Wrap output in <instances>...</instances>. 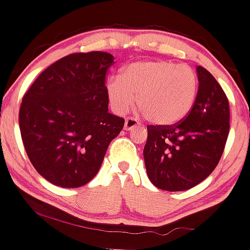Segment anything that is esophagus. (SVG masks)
<instances>
[{
  "label": "esophagus",
  "instance_id": "34e87169",
  "mask_svg": "<svg viewBox=\"0 0 250 250\" xmlns=\"http://www.w3.org/2000/svg\"><path fill=\"white\" fill-rule=\"evenodd\" d=\"M140 127V123L139 121H137L135 118L132 117H128L125 122V130H133V129H137V128Z\"/></svg>",
  "mask_w": 250,
  "mask_h": 250
}]
</instances>
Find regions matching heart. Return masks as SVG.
<instances>
[{"label":"heart","instance_id":"1","mask_svg":"<svg viewBox=\"0 0 250 250\" xmlns=\"http://www.w3.org/2000/svg\"><path fill=\"white\" fill-rule=\"evenodd\" d=\"M107 97L117 112L135 102L146 118L155 125H170L188 116L196 102L198 78L186 65L167 60L140 62L129 65L122 77L112 76L106 83Z\"/></svg>","mask_w":250,"mask_h":250}]
</instances>
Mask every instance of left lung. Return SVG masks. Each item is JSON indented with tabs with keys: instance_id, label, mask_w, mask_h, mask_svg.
<instances>
[{
	"instance_id": "left-lung-1",
	"label": "left lung",
	"mask_w": 250,
	"mask_h": 250,
	"mask_svg": "<svg viewBox=\"0 0 250 250\" xmlns=\"http://www.w3.org/2000/svg\"><path fill=\"white\" fill-rule=\"evenodd\" d=\"M198 92L192 109L172 125H147L144 160L156 188L185 191L202 183L223 156L230 130V107L213 75L196 69Z\"/></svg>"
}]
</instances>
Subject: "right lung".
<instances>
[{
  "instance_id": "obj_1",
  "label": "right lung",
  "mask_w": 250,
  "mask_h": 250,
  "mask_svg": "<svg viewBox=\"0 0 250 250\" xmlns=\"http://www.w3.org/2000/svg\"><path fill=\"white\" fill-rule=\"evenodd\" d=\"M106 52L75 53L48 66L22 98L19 127L30 162L60 188H80L102 167L125 118L109 112Z\"/></svg>"
}]
</instances>
